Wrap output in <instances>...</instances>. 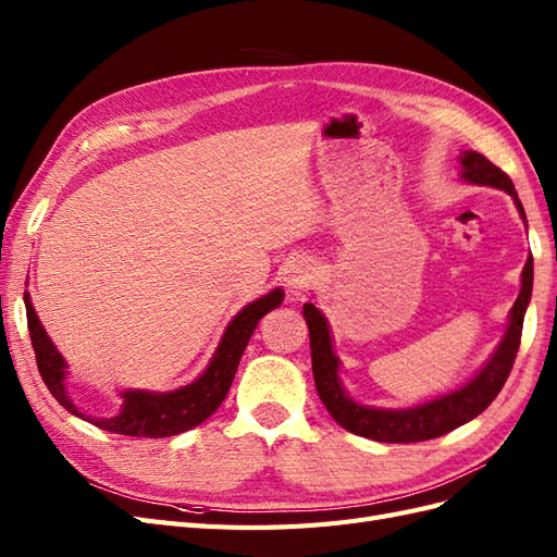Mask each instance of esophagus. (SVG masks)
<instances>
[{
  "label": "esophagus",
  "mask_w": 557,
  "mask_h": 557,
  "mask_svg": "<svg viewBox=\"0 0 557 557\" xmlns=\"http://www.w3.org/2000/svg\"><path fill=\"white\" fill-rule=\"evenodd\" d=\"M315 278L313 267L309 262H297L288 272V290L293 295H301L305 290L311 288V283Z\"/></svg>",
  "instance_id": "esophagus-1"
}]
</instances>
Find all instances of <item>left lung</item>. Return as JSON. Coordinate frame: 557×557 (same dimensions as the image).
<instances>
[{"instance_id":"1","label":"left lung","mask_w":557,"mask_h":557,"mask_svg":"<svg viewBox=\"0 0 557 557\" xmlns=\"http://www.w3.org/2000/svg\"><path fill=\"white\" fill-rule=\"evenodd\" d=\"M460 162V178L474 185H487V188H497L509 193L513 197V205L525 221V211L518 199L511 178L504 174L499 166L491 160L483 158L476 150H462L458 156ZM528 225V221H525ZM532 256L528 258L525 267L520 274V293L509 311V325L504 332L502 342L497 344L495 352L487 362L479 369L460 387L440 397H432L428 401H420L416 407L407 409H376L369 404H360L352 399L339 379L342 360L336 358L332 332L327 318L323 311L315 309L311 301L305 305V320L309 325V339H311V367H313V381L315 391L327 407L330 416L339 423L344 430L364 436V440L385 442V444H413V442H428L434 436H442L455 428L469 423L471 418L483 413L491 401L502 391L504 381L509 379V372L516 360V352L520 346L522 334V320L532 297Z\"/></svg>"}]
</instances>
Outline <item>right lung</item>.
Here are the masks:
<instances>
[{
	"label": "right lung",
	"instance_id": "add662e5",
	"mask_svg": "<svg viewBox=\"0 0 557 557\" xmlns=\"http://www.w3.org/2000/svg\"><path fill=\"white\" fill-rule=\"evenodd\" d=\"M285 293L274 288L272 293L262 295L260 299L250 301L237 315L230 320L225 327L221 344H218L213 358L209 360L207 369L201 372L193 383L181 385L170 393H153V391H121L123 404L121 411L111 418H97L83 413L74 399L66 393V360L58 346L50 342L48 332L44 330L41 320L32 307V297L25 290V311H27V327L32 348H35L39 374L48 385L50 395H53L62 407L88 420L99 430H107L113 434L125 436H148V440H160V436H174L181 432H188L195 425L205 423L213 411L221 407L234 374H237L239 360L244 356V348L248 346L250 334L256 332L260 318L276 309L283 301Z\"/></svg>",
	"mask_w": 557,
	"mask_h": 557
}]
</instances>
